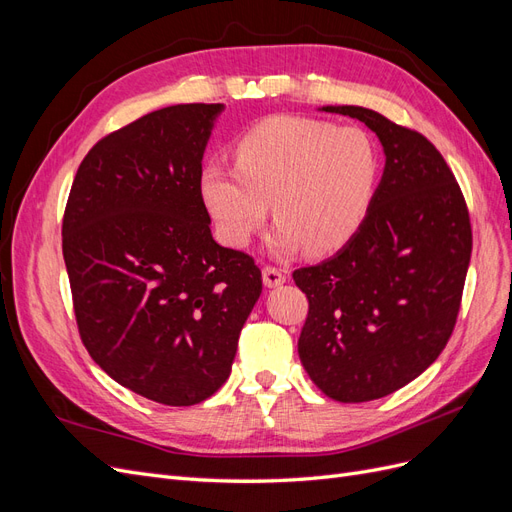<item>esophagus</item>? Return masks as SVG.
<instances>
[{
	"mask_svg": "<svg viewBox=\"0 0 512 512\" xmlns=\"http://www.w3.org/2000/svg\"><path fill=\"white\" fill-rule=\"evenodd\" d=\"M286 271L282 267H271L267 265L265 269H262V282H265V286L269 288H275V286H282L286 282Z\"/></svg>",
	"mask_w": 512,
	"mask_h": 512,
	"instance_id": "1",
	"label": "esophagus"
}]
</instances>
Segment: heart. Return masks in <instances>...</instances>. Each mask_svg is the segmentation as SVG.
Returning <instances> with one entry per match:
<instances>
[{"instance_id": "obj_1", "label": "heart", "mask_w": 512, "mask_h": 512, "mask_svg": "<svg viewBox=\"0 0 512 512\" xmlns=\"http://www.w3.org/2000/svg\"><path fill=\"white\" fill-rule=\"evenodd\" d=\"M380 168L378 143L363 128L273 115L239 138L235 168H203L200 194L230 247L250 245L271 203L275 254L303 245L309 254H327L359 232L376 198Z\"/></svg>"}]
</instances>
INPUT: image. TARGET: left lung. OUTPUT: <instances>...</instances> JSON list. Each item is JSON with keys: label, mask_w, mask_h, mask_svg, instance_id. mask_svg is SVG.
<instances>
[{"label": "left lung", "mask_w": 512, "mask_h": 512, "mask_svg": "<svg viewBox=\"0 0 512 512\" xmlns=\"http://www.w3.org/2000/svg\"><path fill=\"white\" fill-rule=\"evenodd\" d=\"M374 130L384 175L359 232L333 258L292 273L309 301L299 356L342 404L399 391L451 339L472 256L466 198L427 138L363 106H322Z\"/></svg>", "instance_id": "1"}]
</instances>
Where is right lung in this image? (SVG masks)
I'll use <instances>...</instances> for the list:
<instances>
[{
    "mask_svg": "<svg viewBox=\"0 0 512 512\" xmlns=\"http://www.w3.org/2000/svg\"><path fill=\"white\" fill-rule=\"evenodd\" d=\"M220 111L166 106L100 138L76 170L61 226L91 359L164 406H194L220 389L262 292L254 258L213 241L200 194Z\"/></svg>",
    "mask_w": 512,
    "mask_h": 512,
    "instance_id": "add662e5",
    "label": "right lung"
}]
</instances>
